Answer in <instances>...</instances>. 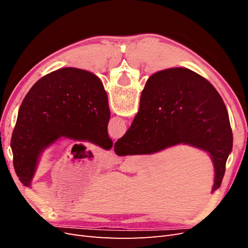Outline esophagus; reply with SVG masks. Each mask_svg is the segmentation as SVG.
Returning <instances> with one entry per match:
<instances>
[{"label":"esophagus","mask_w":248,"mask_h":248,"mask_svg":"<svg viewBox=\"0 0 248 248\" xmlns=\"http://www.w3.org/2000/svg\"><path fill=\"white\" fill-rule=\"evenodd\" d=\"M107 158H108V160L109 162H114V161L116 160V156H115V154L112 153V152H108V153L107 154Z\"/></svg>","instance_id":"34e87169"}]
</instances>
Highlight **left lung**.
<instances>
[{"instance_id": "obj_1", "label": "left lung", "mask_w": 248, "mask_h": 248, "mask_svg": "<svg viewBox=\"0 0 248 248\" xmlns=\"http://www.w3.org/2000/svg\"><path fill=\"white\" fill-rule=\"evenodd\" d=\"M109 118L107 92L93 73L68 67L40 78L22 100L12 132L13 166L19 181L31 184L40 153L61 138L109 150Z\"/></svg>"}]
</instances>
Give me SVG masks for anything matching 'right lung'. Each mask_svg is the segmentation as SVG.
Segmentation results:
<instances>
[{"label": "right lung", "mask_w": 248, "mask_h": 248, "mask_svg": "<svg viewBox=\"0 0 248 248\" xmlns=\"http://www.w3.org/2000/svg\"><path fill=\"white\" fill-rule=\"evenodd\" d=\"M178 144L205 150L212 157L220 187L232 149L228 109L216 89L198 73L170 68L150 78L140 95L138 115L117 140L120 156L151 154Z\"/></svg>", "instance_id": "1"}]
</instances>
